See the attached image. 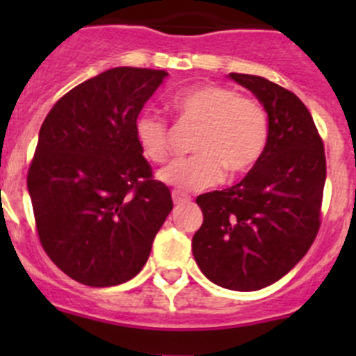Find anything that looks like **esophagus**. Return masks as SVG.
I'll return each mask as SVG.
<instances>
[{"label":"esophagus","mask_w":356,"mask_h":356,"mask_svg":"<svg viewBox=\"0 0 356 356\" xmlns=\"http://www.w3.org/2000/svg\"><path fill=\"white\" fill-rule=\"evenodd\" d=\"M172 200H174L175 204L189 203V201H191V196H188V195H186V193L177 191V189H174V191H172Z\"/></svg>","instance_id":"obj_1"}]
</instances>
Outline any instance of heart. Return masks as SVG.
<instances>
[{"instance_id":"obj_1","label":"heart","mask_w":356,"mask_h":356,"mask_svg":"<svg viewBox=\"0 0 356 356\" xmlns=\"http://www.w3.org/2000/svg\"><path fill=\"white\" fill-rule=\"evenodd\" d=\"M172 105L182 122L200 125V131L193 141L196 155L174 160L158 172L163 184L201 191L222 182L227 170L231 175L245 174L264 155L268 118L254 99L224 86L200 84L177 92ZM134 139L143 156L153 163L170 155L172 132L156 115H138Z\"/></svg>"}]
</instances>
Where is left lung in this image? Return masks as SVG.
<instances>
[{
	"label": "left lung",
	"instance_id": "8db88e82",
	"mask_svg": "<svg viewBox=\"0 0 356 356\" xmlns=\"http://www.w3.org/2000/svg\"><path fill=\"white\" fill-rule=\"evenodd\" d=\"M268 115V141L241 182L196 198L203 224L193 236L195 260L213 284L258 291L307 254L321 227L324 143L300 98L258 75L229 74Z\"/></svg>",
	"mask_w": 356,
	"mask_h": 356
}]
</instances>
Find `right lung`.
I'll list each match as a JSON object with an SVG mask.
<instances>
[{
    "instance_id": "obj_1",
    "label": "right lung",
    "mask_w": 356,
    "mask_h": 356,
    "mask_svg": "<svg viewBox=\"0 0 356 356\" xmlns=\"http://www.w3.org/2000/svg\"><path fill=\"white\" fill-rule=\"evenodd\" d=\"M165 70L117 67L75 86L39 131L27 189L39 241L68 277L131 281L172 211V196L134 139V120Z\"/></svg>"
}]
</instances>
